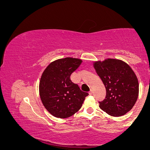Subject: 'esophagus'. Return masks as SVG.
<instances>
[{
    "label": "esophagus",
    "instance_id": "obj_1",
    "mask_svg": "<svg viewBox=\"0 0 150 150\" xmlns=\"http://www.w3.org/2000/svg\"><path fill=\"white\" fill-rule=\"evenodd\" d=\"M92 93H93V91H92V90H90V91L89 92V94H90V95H92Z\"/></svg>",
    "mask_w": 150,
    "mask_h": 150
}]
</instances>
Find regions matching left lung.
Wrapping results in <instances>:
<instances>
[{"mask_svg": "<svg viewBox=\"0 0 150 150\" xmlns=\"http://www.w3.org/2000/svg\"><path fill=\"white\" fill-rule=\"evenodd\" d=\"M94 67L106 88V96L98 102L99 107L114 117L131 110L139 96V82L129 65L122 60L108 58L94 62Z\"/></svg>", "mask_w": 150, "mask_h": 150, "instance_id": "left-lung-1", "label": "left lung"}]
</instances>
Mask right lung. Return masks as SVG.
<instances>
[{"mask_svg":"<svg viewBox=\"0 0 150 150\" xmlns=\"http://www.w3.org/2000/svg\"><path fill=\"white\" fill-rule=\"evenodd\" d=\"M81 59L61 58L50 63L42 73L39 94L45 109L54 117L67 118L82 106L88 93L71 80V75L81 64Z\"/></svg>","mask_w":150,"mask_h":150,"instance_id":"right-lung-1","label":"right lung"}]
</instances>
